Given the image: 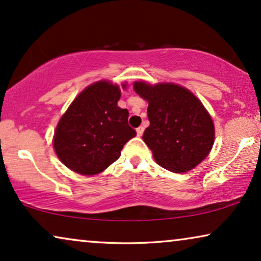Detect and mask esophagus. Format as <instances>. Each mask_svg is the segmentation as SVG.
I'll list each match as a JSON object with an SVG mask.
<instances>
[{"label":"esophagus","instance_id":"34e87169","mask_svg":"<svg viewBox=\"0 0 261 261\" xmlns=\"http://www.w3.org/2000/svg\"><path fill=\"white\" fill-rule=\"evenodd\" d=\"M144 130H145V128L142 127V126L137 128V134H138V137H141V135L144 134Z\"/></svg>","mask_w":261,"mask_h":261}]
</instances>
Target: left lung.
Segmentation results:
<instances>
[{"instance_id":"8db88e82","label":"left lung","mask_w":261,"mask_h":261,"mask_svg":"<svg viewBox=\"0 0 261 261\" xmlns=\"http://www.w3.org/2000/svg\"><path fill=\"white\" fill-rule=\"evenodd\" d=\"M134 90L148 102L149 126L142 140L160 166L174 173L188 172L206 158L215 128L191 91L173 83L149 85L146 82H135Z\"/></svg>"}]
</instances>
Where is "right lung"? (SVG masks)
<instances>
[{
  "mask_svg": "<svg viewBox=\"0 0 261 261\" xmlns=\"http://www.w3.org/2000/svg\"><path fill=\"white\" fill-rule=\"evenodd\" d=\"M120 97L119 85L99 81L74 98L57 124L53 140L64 165L92 176L120 158L126 142L137 135L128 124V110L117 106Z\"/></svg>",
  "mask_w": 261,
  "mask_h": 261,
  "instance_id": "add662e5",
  "label": "right lung"
}]
</instances>
